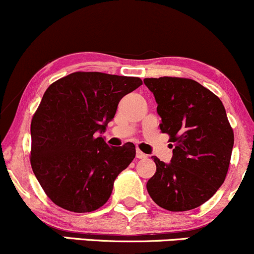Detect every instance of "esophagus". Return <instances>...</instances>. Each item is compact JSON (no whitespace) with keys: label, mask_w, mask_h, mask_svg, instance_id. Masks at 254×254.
<instances>
[{"label":"esophagus","mask_w":254,"mask_h":254,"mask_svg":"<svg viewBox=\"0 0 254 254\" xmlns=\"http://www.w3.org/2000/svg\"><path fill=\"white\" fill-rule=\"evenodd\" d=\"M136 157L137 159H147V154H144L143 151L137 149L136 151Z\"/></svg>","instance_id":"obj_1"}]
</instances>
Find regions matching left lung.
<instances>
[{"label": "left lung", "mask_w": 254, "mask_h": 254, "mask_svg": "<svg viewBox=\"0 0 254 254\" xmlns=\"http://www.w3.org/2000/svg\"><path fill=\"white\" fill-rule=\"evenodd\" d=\"M144 84L155 97L160 130L174 145L171 164L151 156L156 172L148 193L166 210L198 208L214 196L229 168L234 132L222 101L191 78L150 77Z\"/></svg>", "instance_id": "8db88e82"}]
</instances>
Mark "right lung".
I'll use <instances>...</instances> for the list:
<instances>
[{"mask_svg": "<svg viewBox=\"0 0 254 254\" xmlns=\"http://www.w3.org/2000/svg\"><path fill=\"white\" fill-rule=\"evenodd\" d=\"M141 84L139 77L76 71L45 90L31 122L30 161L56 205L90 212L109 200L136 148L130 142L110 147L99 132L115 117L121 99Z\"/></svg>", "mask_w": 254, "mask_h": 254, "instance_id": "right-lung-1", "label": "right lung"}]
</instances>
